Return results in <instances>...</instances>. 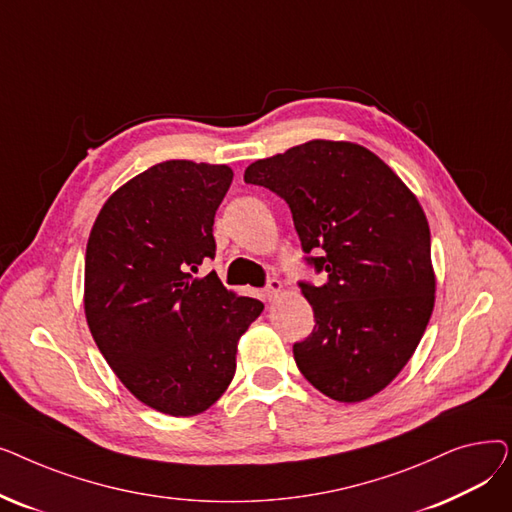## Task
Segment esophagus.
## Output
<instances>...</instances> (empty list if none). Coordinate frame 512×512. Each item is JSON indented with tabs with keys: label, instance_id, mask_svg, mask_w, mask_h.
I'll return each mask as SVG.
<instances>
[{
	"label": "esophagus",
	"instance_id": "34e87169",
	"mask_svg": "<svg viewBox=\"0 0 512 512\" xmlns=\"http://www.w3.org/2000/svg\"><path fill=\"white\" fill-rule=\"evenodd\" d=\"M282 282L278 280V278H272L270 282H267V286L263 288V297L267 299V301H274L276 297H278V294L282 292Z\"/></svg>",
	"mask_w": 512,
	"mask_h": 512
}]
</instances>
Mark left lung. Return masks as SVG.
Listing matches in <instances>:
<instances>
[{
  "label": "left lung",
  "mask_w": 512,
  "mask_h": 512,
  "mask_svg": "<svg viewBox=\"0 0 512 512\" xmlns=\"http://www.w3.org/2000/svg\"><path fill=\"white\" fill-rule=\"evenodd\" d=\"M245 182L288 203L305 261L328 274L324 286L299 282L315 328L292 346L297 367L338 402L378 394L409 363L434 311L432 240L417 197L378 155L346 141L259 159Z\"/></svg>",
  "instance_id": "left-lung-1"
}]
</instances>
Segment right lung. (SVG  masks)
Segmentation results:
<instances>
[{"mask_svg": "<svg viewBox=\"0 0 512 512\" xmlns=\"http://www.w3.org/2000/svg\"><path fill=\"white\" fill-rule=\"evenodd\" d=\"M228 166L170 159L105 201L85 257V315L120 382L147 407L191 417L236 371V344L263 303L226 290L199 265L215 255L213 218Z\"/></svg>", "mask_w": 512, "mask_h": 512, "instance_id": "1", "label": "right lung"}]
</instances>
